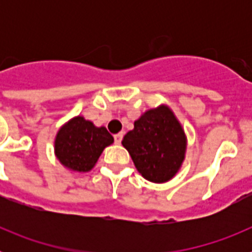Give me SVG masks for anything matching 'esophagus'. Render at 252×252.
<instances>
[{"label":"esophagus","mask_w":252,"mask_h":252,"mask_svg":"<svg viewBox=\"0 0 252 252\" xmlns=\"http://www.w3.org/2000/svg\"><path fill=\"white\" fill-rule=\"evenodd\" d=\"M113 137H115V142H116V144H121L122 137H124V133H122V132L116 133V135Z\"/></svg>","instance_id":"esophagus-1"}]
</instances>
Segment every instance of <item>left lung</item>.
<instances>
[{"mask_svg": "<svg viewBox=\"0 0 252 252\" xmlns=\"http://www.w3.org/2000/svg\"><path fill=\"white\" fill-rule=\"evenodd\" d=\"M122 145L142 177L153 183H165L182 166L187 137L173 111L161 104L133 122V130L125 135Z\"/></svg>", "mask_w": 252, "mask_h": 252, "instance_id": "1", "label": "left lung"}]
</instances>
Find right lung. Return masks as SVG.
<instances>
[{
  "mask_svg": "<svg viewBox=\"0 0 252 252\" xmlns=\"http://www.w3.org/2000/svg\"><path fill=\"white\" fill-rule=\"evenodd\" d=\"M113 137L106 127H95L91 121L77 116L58 131L54 150L58 160L73 171L86 173L94 166Z\"/></svg>",
  "mask_w": 252,
  "mask_h": 252,
  "instance_id": "right-lung-1",
  "label": "right lung"
}]
</instances>
